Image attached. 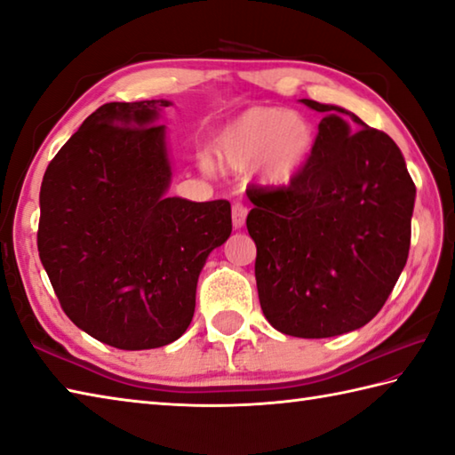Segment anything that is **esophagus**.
I'll use <instances>...</instances> for the list:
<instances>
[{
  "instance_id": "obj_1",
  "label": "esophagus",
  "mask_w": 455,
  "mask_h": 455,
  "mask_svg": "<svg viewBox=\"0 0 455 455\" xmlns=\"http://www.w3.org/2000/svg\"><path fill=\"white\" fill-rule=\"evenodd\" d=\"M246 215H248V207H246V204H243L240 201H235V203H233V225H235V228L244 227Z\"/></svg>"
}]
</instances>
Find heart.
Listing matches in <instances>:
<instances>
[{
  "label": "heart",
  "instance_id": "obj_1",
  "mask_svg": "<svg viewBox=\"0 0 455 455\" xmlns=\"http://www.w3.org/2000/svg\"><path fill=\"white\" fill-rule=\"evenodd\" d=\"M315 128L304 114L272 106H256L235 118L219 133L215 156L219 162L244 172L258 165L262 181L282 187L296 180L311 156ZM204 172H212L211 157H201Z\"/></svg>",
  "mask_w": 455,
  "mask_h": 455
}]
</instances>
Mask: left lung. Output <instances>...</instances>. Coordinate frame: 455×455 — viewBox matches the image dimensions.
Listing matches in <instances>:
<instances>
[{"label":"left lung","mask_w":455,"mask_h":455,"mask_svg":"<svg viewBox=\"0 0 455 455\" xmlns=\"http://www.w3.org/2000/svg\"><path fill=\"white\" fill-rule=\"evenodd\" d=\"M301 102L325 114L311 156L288 187L246 189V228L266 319L323 339L367 325L385 306L411 251L416 185L385 132L339 106Z\"/></svg>","instance_id":"obj_1"}]
</instances>
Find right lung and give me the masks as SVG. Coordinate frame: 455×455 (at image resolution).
<instances>
[{"mask_svg":"<svg viewBox=\"0 0 455 455\" xmlns=\"http://www.w3.org/2000/svg\"><path fill=\"white\" fill-rule=\"evenodd\" d=\"M169 100L108 102L52 157L37 248L70 322L116 349H156L187 331L207 256L233 230L230 203L167 197Z\"/></svg>","mask_w":455,"mask_h":455,"instance_id":"add662e5","label":"right lung"}]
</instances>
